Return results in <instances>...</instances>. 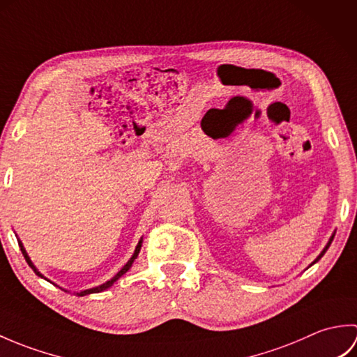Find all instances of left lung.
Listing matches in <instances>:
<instances>
[{
  "mask_svg": "<svg viewBox=\"0 0 357 357\" xmlns=\"http://www.w3.org/2000/svg\"><path fill=\"white\" fill-rule=\"evenodd\" d=\"M335 233H336V231H333V234H331V236H330V239H328V242H327V245H325V247H324V250H322V252L319 253V256H317V257H316V259H314V261H313L312 264H310V267H312V265H313V264H316L317 261H319V259H321V257H322V256L325 255V252H327V250H328V247L331 245V242H333V239H335Z\"/></svg>",
  "mask_w": 357,
  "mask_h": 357,
  "instance_id": "1",
  "label": "left lung"
}]
</instances>
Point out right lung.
<instances>
[{"label":"right lung","instance_id":"right-lung-1","mask_svg":"<svg viewBox=\"0 0 357 357\" xmlns=\"http://www.w3.org/2000/svg\"><path fill=\"white\" fill-rule=\"evenodd\" d=\"M18 244H20V248H21V252H22V256L26 257V261H27V264H29V267L35 271V275H36V276H40V278H43V279H45V280H47V282H52V280H50V279H47V278H45L41 271H38V268L35 267V264L32 262V259H30V257H29V255H27V252H26V248H24V245H22V242H21L20 239H18ZM141 245H142V238L139 239L138 245H136V248H135V252H133V255H132L130 259H128V261H127V264L124 265V267L121 268V270L116 273V275L113 276L112 279H109L107 282H104V284L98 285V287H93V288H89V290H82V291H78V293H75V294H77V296H87V294H92V293H100V291L107 290V288H110L113 284H115L116 280H118L121 276L126 275V273H127L128 270H130L132 264L135 262V259H136V257H138V255H139V252H141ZM52 284H53V285H56L55 282H52ZM56 287H59V285H56ZM59 288H61V287H59ZM61 290H64V288H61ZM64 291H69V290H64Z\"/></svg>","mask_w":357,"mask_h":357}]
</instances>
